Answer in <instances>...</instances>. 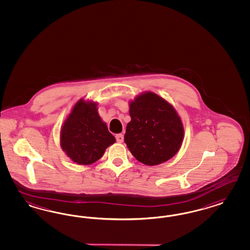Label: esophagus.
<instances>
[{"instance_id": "1", "label": "esophagus", "mask_w": 250, "mask_h": 250, "mask_svg": "<svg viewBox=\"0 0 250 250\" xmlns=\"http://www.w3.org/2000/svg\"><path fill=\"white\" fill-rule=\"evenodd\" d=\"M116 140H117L118 143H122L123 140H124V137H123L122 134H117L116 135Z\"/></svg>"}]
</instances>
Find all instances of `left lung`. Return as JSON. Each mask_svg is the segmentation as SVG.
Returning a JSON list of instances; mask_svg holds the SVG:
<instances>
[{"label":"left lung","mask_w":250,"mask_h":250,"mask_svg":"<svg viewBox=\"0 0 250 250\" xmlns=\"http://www.w3.org/2000/svg\"><path fill=\"white\" fill-rule=\"evenodd\" d=\"M130 121L124 142L138 161L155 166L173 157L182 146L184 127L171 104L154 93L129 104Z\"/></svg>","instance_id":"1"}]
</instances>
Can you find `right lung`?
Returning <instances> with one entry per match:
<instances>
[{
	"label": "right lung",
	"mask_w": 250,
	"mask_h": 250,
	"mask_svg": "<svg viewBox=\"0 0 250 250\" xmlns=\"http://www.w3.org/2000/svg\"><path fill=\"white\" fill-rule=\"evenodd\" d=\"M115 142L116 139L99 117L95 103L80 100L61 129V147L80 165L93 164Z\"/></svg>",
	"instance_id": "right-lung-1"
}]
</instances>
